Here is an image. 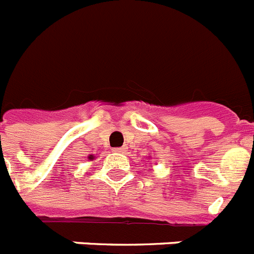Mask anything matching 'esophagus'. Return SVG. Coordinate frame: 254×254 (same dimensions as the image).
<instances>
[{
    "label": "esophagus",
    "mask_w": 254,
    "mask_h": 254,
    "mask_svg": "<svg viewBox=\"0 0 254 254\" xmlns=\"http://www.w3.org/2000/svg\"><path fill=\"white\" fill-rule=\"evenodd\" d=\"M113 151H114V153H126V151H127V148H126V146H122V148H114Z\"/></svg>",
    "instance_id": "obj_1"
}]
</instances>
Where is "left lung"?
I'll list each match as a JSON object with an SVG mask.
<instances>
[{
	"label": "left lung",
	"mask_w": 254,
	"mask_h": 254,
	"mask_svg": "<svg viewBox=\"0 0 254 254\" xmlns=\"http://www.w3.org/2000/svg\"><path fill=\"white\" fill-rule=\"evenodd\" d=\"M149 158H150V157H149Z\"/></svg>",
	"instance_id": "1"
}]
</instances>
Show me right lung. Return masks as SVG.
I'll return each instance as SVG.
<instances>
[{
    "label": "right lung",
    "mask_w": 254,
    "mask_h": 254,
    "mask_svg": "<svg viewBox=\"0 0 254 254\" xmlns=\"http://www.w3.org/2000/svg\"><path fill=\"white\" fill-rule=\"evenodd\" d=\"M94 155H88V159H90V160H94Z\"/></svg>",
    "instance_id": "obj_1"
}]
</instances>
